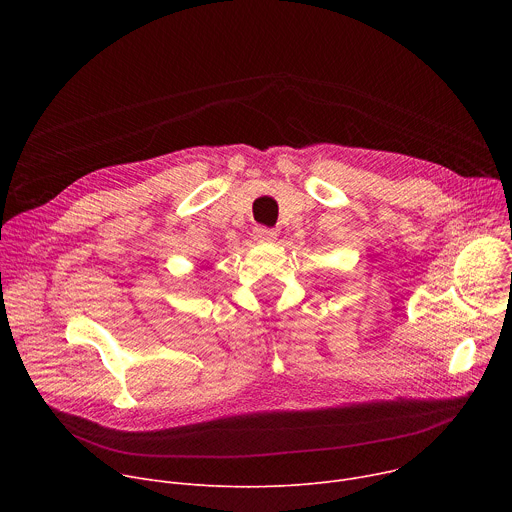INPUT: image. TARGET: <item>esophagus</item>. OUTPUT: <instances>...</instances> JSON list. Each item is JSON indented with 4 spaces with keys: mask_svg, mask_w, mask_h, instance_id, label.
<instances>
[{
    "mask_svg": "<svg viewBox=\"0 0 512 512\" xmlns=\"http://www.w3.org/2000/svg\"><path fill=\"white\" fill-rule=\"evenodd\" d=\"M255 239H257V241H263V243L275 241V239H277V231L267 229V227H257V229H255Z\"/></svg>",
    "mask_w": 512,
    "mask_h": 512,
    "instance_id": "esophagus-1",
    "label": "esophagus"
}]
</instances>
